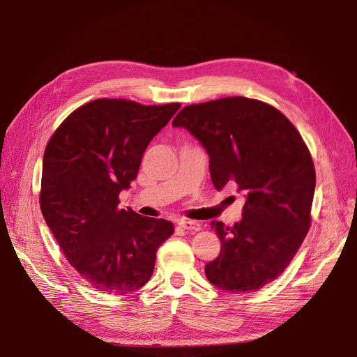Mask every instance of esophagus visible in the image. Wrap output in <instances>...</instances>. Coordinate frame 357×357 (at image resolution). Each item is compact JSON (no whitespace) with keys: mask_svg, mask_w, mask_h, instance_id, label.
I'll return each instance as SVG.
<instances>
[{"mask_svg":"<svg viewBox=\"0 0 357 357\" xmlns=\"http://www.w3.org/2000/svg\"><path fill=\"white\" fill-rule=\"evenodd\" d=\"M177 225L180 226L181 229H186V231H199L201 229V225L193 222V220H188V219H180L177 222Z\"/></svg>","mask_w":357,"mask_h":357,"instance_id":"34e87169","label":"esophagus"}]
</instances>
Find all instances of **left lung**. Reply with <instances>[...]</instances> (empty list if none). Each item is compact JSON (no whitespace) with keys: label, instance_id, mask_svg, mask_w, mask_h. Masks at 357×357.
<instances>
[{"label":"left lung","instance_id":"1","mask_svg":"<svg viewBox=\"0 0 357 357\" xmlns=\"http://www.w3.org/2000/svg\"><path fill=\"white\" fill-rule=\"evenodd\" d=\"M172 125L207 150L215 189L235 185L245 195L241 222H211L222 247L205 277L232 294L274 282L311 225L316 169L299 131L275 107L245 96L186 105Z\"/></svg>","mask_w":357,"mask_h":357}]
</instances>
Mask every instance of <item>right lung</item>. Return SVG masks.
I'll use <instances>...</instances> for the list:
<instances>
[{
  "label": "right lung",
  "instance_id": "right-lung-1",
  "mask_svg": "<svg viewBox=\"0 0 357 357\" xmlns=\"http://www.w3.org/2000/svg\"><path fill=\"white\" fill-rule=\"evenodd\" d=\"M180 102L143 105L100 98L75 109L43 156L40 208L63 256L93 289L128 295L153 274L156 252L174 234L165 219L119 208L146 147Z\"/></svg>",
  "mask_w": 357,
  "mask_h": 357
}]
</instances>
